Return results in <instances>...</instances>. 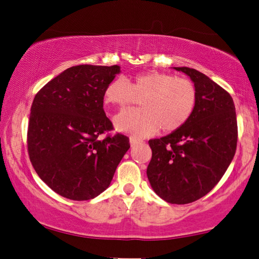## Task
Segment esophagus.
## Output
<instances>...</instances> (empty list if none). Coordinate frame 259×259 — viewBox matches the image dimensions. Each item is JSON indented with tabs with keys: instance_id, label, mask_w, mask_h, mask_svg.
I'll list each match as a JSON object with an SVG mask.
<instances>
[{
	"instance_id": "34e87169",
	"label": "esophagus",
	"mask_w": 259,
	"mask_h": 259,
	"mask_svg": "<svg viewBox=\"0 0 259 259\" xmlns=\"http://www.w3.org/2000/svg\"><path fill=\"white\" fill-rule=\"evenodd\" d=\"M142 142V140H140V139H138V138H131L130 139V143H131V146H137V144H139V143H141Z\"/></svg>"
}]
</instances>
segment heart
<instances>
[{
  "mask_svg": "<svg viewBox=\"0 0 259 259\" xmlns=\"http://www.w3.org/2000/svg\"><path fill=\"white\" fill-rule=\"evenodd\" d=\"M104 101L120 109L141 103L139 110H127L115 119L121 132L147 137L170 133L187 124L197 107L198 93L191 80L159 71L113 79L104 90Z\"/></svg>",
  "mask_w": 259,
  "mask_h": 259,
  "instance_id": "heart-1",
  "label": "heart"
}]
</instances>
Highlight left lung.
Instances as JSON below:
<instances>
[{
	"label": "left lung",
	"instance_id": "8db88e82",
	"mask_svg": "<svg viewBox=\"0 0 259 259\" xmlns=\"http://www.w3.org/2000/svg\"><path fill=\"white\" fill-rule=\"evenodd\" d=\"M174 69L192 79L197 107L181 128L149 140L152 157L147 175L161 199L185 205L206 196L223 178L237 150L238 124L228 91L192 68Z\"/></svg>",
	"mask_w": 259,
	"mask_h": 259
}]
</instances>
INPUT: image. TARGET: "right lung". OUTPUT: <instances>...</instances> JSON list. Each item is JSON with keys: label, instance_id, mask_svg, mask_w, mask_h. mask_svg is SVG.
Masks as SVG:
<instances>
[{"label": "right lung", "instance_id": "add662e5", "mask_svg": "<svg viewBox=\"0 0 259 259\" xmlns=\"http://www.w3.org/2000/svg\"><path fill=\"white\" fill-rule=\"evenodd\" d=\"M119 66L79 65L45 84L30 108L27 147L36 173L70 200L93 199L106 190L130 149L103 110L104 90Z\"/></svg>", "mask_w": 259, "mask_h": 259}]
</instances>
